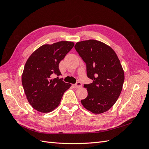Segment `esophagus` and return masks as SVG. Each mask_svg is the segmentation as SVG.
<instances>
[{
	"mask_svg": "<svg viewBox=\"0 0 149 149\" xmlns=\"http://www.w3.org/2000/svg\"><path fill=\"white\" fill-rule=\"evenodd\" d=\"M81 86H82L81 83H80V82H79V81L76 83V84L73 85V87L74 88H81Z\"/></svg>",
	"mask_w": 149,
	"mask_h": 149,
	"instance_id": "obj_1",
	"label": "esophagus"
}]
</instances>
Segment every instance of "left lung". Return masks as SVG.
<instances>
[{
	"label": "left lung",
	"mask_w": 149,
	"mask_h": 149,
	"mask_svg": "<svg viewBox=\"0 0 149 149\" xmlns=\"http://www.w3.org/2000/svg\"><path fill=\"white\" fill-rule=\"evenodd\" d=\"M74 48L86 64L88 77L93 80L84 85L88 96L81 102L93 113H103L116 103L123 89L124 73L120 62L113 49L97 40L79 42Z\"/></svg>",
	"instance_id": "obj_1"
}]
</instances>
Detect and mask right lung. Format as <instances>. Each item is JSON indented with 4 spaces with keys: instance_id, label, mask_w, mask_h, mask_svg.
Segmentation results:
<instances>
[{
    "instance_id": "add662e5",
    "label": "right lung",
    "mask_w": 149,
    "mask_h": 149,
    "mask_svg": "<svg viewBox=\"0 0 149 149\" xmlns=\"http://www.w3.org/2000/svg\"><path fill=\"white\" fill-rule=\"evenodd\" d=\"M74 45L68 41L43 45L28 58L22 75V83L26 99L35 110L42 113L53 111L70 88L71 84L52 76L61 74L58 68L60 62Z\"/></svg>"
}]
</instances>
